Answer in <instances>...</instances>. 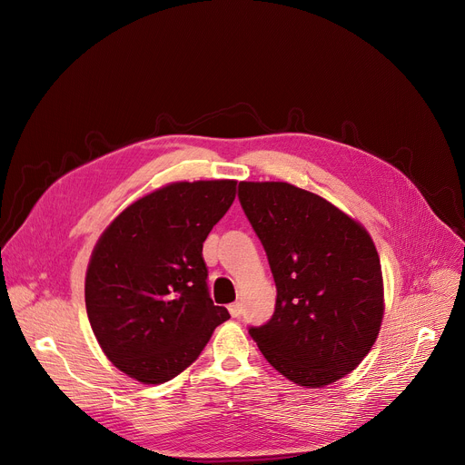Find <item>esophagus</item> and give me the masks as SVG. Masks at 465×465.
<instances>
[{
	"label": "esophagus",
	"mask_w": 465,
	"mask_h": 465,
	"mask_svg": "<svg viewBox=\"0 0 465 465\" xmlns=\"http://www.w3.org/2000/svg\"><path fill=\"white\" fill-rule=\"evenodd\" d=\"M228 311H230V314H232L233 318H239V316L242 314V305H241V303H232V305L228 307Z\"/></svg>",
	"instance_id": "1"
}]
</instances>
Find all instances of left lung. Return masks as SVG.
Returning a JSON list of instances; mask_svg holds the SVG:
<instances>
[{"label": "left lung", "instance_id": "left-lung-1", "mask_svg": "<svg viewBox=\"0 0 465 465\" xmlns=\"http://www.w3.org/2000/svg\"><path fill=\"white\" fill-rule=\"evenodd\" d=\"M239 201L267 252L272 318L248 333L282 375L322 388L355 370L382 322V272L368 232L287 182H241Z\"/></svg>", "mask_w": 465, "mask_h": 465}]
</instances>
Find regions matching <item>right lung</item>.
<instances>
[{
    "label": "right lung",
    "mask_w": 465,
    "mask_h": 465,
    "mask_svg": "<svg viewBox=\"0 0 465 465\" xmlns=\"http://www.w3.org/2000/svg\"><path fill=\"white\" fill-rule=\"evenodd\" d=\"M235 180L176 182L121 212L86 272V312L104 355L162 384L196 361L230 318L208 292L203 244L235 201Z\"/></svg>",
    "instance_id": "obj_1"
}]
</instances>
